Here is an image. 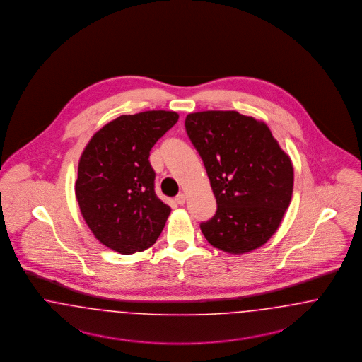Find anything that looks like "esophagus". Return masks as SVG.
<instances>
[{
    "instance_id": "esophagus-1",
    "label": "esophagus",
    "mask_w": 362,
    "mask_h": 362,
    "mask_svg": "<svg viewBox=\"0 0 362 362\" xmlns=\"http://www.w3.org/2000/svg\"><path fill=\"white\" fill-rule=\"evenodd\" d=\"M185 200H187V196L184 193H180L177 197H175V203L180 205L185 204Z\"/></svg>"
}]
</instances>
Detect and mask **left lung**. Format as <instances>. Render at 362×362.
Segmentation results:
<instances>
[{"label":"left lung","mask_w":362,"mask_h":362,"mask_svg":"<svg viewBox=\"0 0 362 362\" xmlns=\"http://www.w3.org/2000/svg\"><path fill=\"white\" fill-rule=\"evenodd\" d=\"M203 159L218 209L200 224L216 249L243 254L273 235L293 192V166L269 127L236 110H204L185 119Z\"/></svg>","instance_id":"1"}]
</instances>
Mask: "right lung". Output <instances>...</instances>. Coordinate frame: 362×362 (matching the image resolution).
Segmentation results:
<instances>
[{"mask_svg": "<svg viewBox=\"0 0 362 362\" xmlns=\"http://www.w3.org/2000/svg\"><path fill=\"white\" fill-rule=\"evenodd\" d=\"M178 122L172 110L123 115L97 131L79 158L76 197L93 235L120 254L153 246L170 215L154 190L150 150Z\"/></svg>", "mask_w": 362, "mask_h": 362, "instance_id": "add662e5", "label": "right lung"}]
</instances>
